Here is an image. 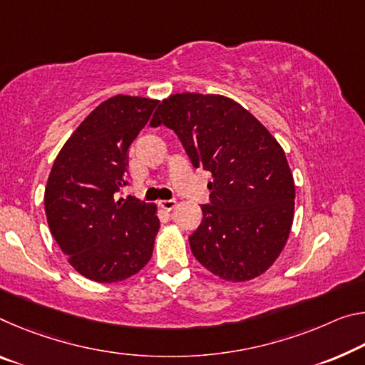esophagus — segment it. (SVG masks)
I'll return each instance as SVG.
<instances>
[{
    "mask_svg": "<svg viewBox=\"0 0 365 365\" xmlns=\"http://www.w3.org/2000/svg\"><path fill=\"white\" fill-rule=\"evenodd\" d=\"M175 205H177L175 200H162L160 203H159V206L162 207V210H165V211H172L173 207H175Z\"/></svg>",
    "mask_w": 365,
    "mask_h": 365,
    "instance_id": "1",
    "label": "esophagus"
}]
</instances>
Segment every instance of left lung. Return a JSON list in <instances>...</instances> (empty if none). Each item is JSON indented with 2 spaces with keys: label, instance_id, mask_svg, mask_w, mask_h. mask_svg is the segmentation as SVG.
Instances as JSON below:
<instances>
[{
  "label": "left lung",
  "instance_id": "obj_1",
  "mask_svg": "<svg viewBox=\"0 0 365 365\" xmlns=\"http://www.w3.org/2000/svg\"><path fill=\"white\" fill-rule=\"evenodd\" d=\"M180 140L195 169L212 175L210 203L188 237L195 258L225 281H248L274 263L294 219V178L271 133L224 96L183 92L151 120Z\"/></svg>",
  "mask_w": 365,
  "mask_h": 365
}]
</instances>
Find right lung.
Segmentation results:
<instances>
[{
    "label": "right lung",
    "instance_id": "right-lung-1",
    "mask_svg": "<svg viewBox=\"0 0 365 365\" xmlns=\"http://www.w3.org/2000/svg\"><path fill=\"white\" fill-rule=\"evenodd\" d=\"M159 101L115 96L92 110L56 155L45 188L51 235L74 269L97 282L136 274L153 257L159 219L153 205L117 200L128 148Z\"/></svg>",
    "mask_w": 365,
    "mask_h": 365
}]
</instances>
